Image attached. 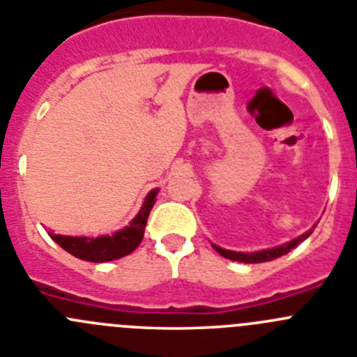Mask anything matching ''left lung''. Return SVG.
<instances>
[{"instance_id": "obj_1", "label": "left lung", "mask_w": 357, "mask_h": 357, "mask_svg": "<svg viewBox=\"0 0 357 357\" xmlns=\"http://www.w3.org/2000/svg\"><path fill=\"white\" fill-rule=\"evenodd\" d=\"M315 225L310 231H306L305 234H301L299 238L292 239V241L284 243V245L275 246V248H268V250H259V252H234V250H225L222 246L213 245V248L218 252L220 255H224L225 259H231V261L236 262H245V264H255V262H268V261H275V259L282 257V255L289 254L292 248L299 245V243L305 241L312 232H314Z\"/></svg>"}]
</instances>
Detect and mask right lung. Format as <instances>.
<instances>
[{
  "instance_id": "right-lung-1",
  "label": "right lung",
  "mask_w": 357,
  "mask_h": 357,
  "mask_svg": "<svg viewBox=\"0 0 357 357\" xmlns=\"http://www.w3.org/2000/svg\"><path fill=\"white\" fill-rule=\"evenodd\" d=\"M158 188L151 190L146 195L141 209L133 220L121 231H116L111 236H98V238H88V236H63V234H49L63 250H66L73 257L89 262H109L121 259L125 255L132 254L133 250L141 245L144 238L146 222L151 208L155 206Z\"/></svg>"
}]
</instances>
